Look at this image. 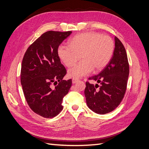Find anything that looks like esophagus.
Here are the masks:
<instances>
[{
  "label": "esophagus",
  "mask_w": 149,
  "mask_h": 149,
  "mask_svg": "<svg viewBox=\"0 0 149 149\" xmlns=\"http://www.w3.org/2000/svg\"><path fill=\"white\" fill-rule=\"evenodd\" d=\"M78 81H79V79L77 78H73V79H72V83H73V84L76 83Z\"/></svg>",
  "instance_id": "1"
}]
</instances>
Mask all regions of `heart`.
<instances>
[{
    "label": "heart",
    "instance_id": "b5f03b06",
    "mask_svg": "<svg viewBox=\"0 0 149 149\" xmlns=\"http://www.w3.org/2000/svg\"><path fill=\"white\" fill-rule=\"evenodd\" d=\"M69 46L60 45L57 54L67 67L73 66L81 57L82 61L68 71L70 77L79 78L94 71H101L111 61L114 43L109 36L96 32H86L74 36Z\"/></svg>",
    "mask_w": 149,
    "mask_h": 149
}]
</instances>
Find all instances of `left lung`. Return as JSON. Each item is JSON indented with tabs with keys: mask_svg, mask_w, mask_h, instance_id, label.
I'll return each instance as SVG.
<instances>
[{
	"mask_svg": "<svg viewBox=\"0 0 149 149\" xmlns=\"http://www.w3.org/2000/svg\"><path fill=\"white\" fill-rule=\"evenodd\" d=\"M114 41V51L109 63L97 75L88 78L96 81L100 86L98 84L86 83L84 95L87 106L99 114L114 110L123 100L127 87L129 74L127 53L119 38L115 37Z\"/></svg>",
	"mask_w": 149,
	"mask_h": 149,
	"instance_id": "obj_1",
	"label": "left lung"
}]
</instances>
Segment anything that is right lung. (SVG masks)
I'll return each mask as SVG.
<instances>
[{
    "label": "right lung",
    "mask_w": 149,
    "mask_h": 149,
    "mask_svg": "<svg viewBox=\"0 0 149 149\" xmlns=\"http://www.w3.org/2000/svg\"><path fill=\"white\" fill-rule=\"evenodd\" d=\"M48 31L26 49L21 67V84L30 109L45 118L56 116L63 109V98L68 93L72 80H63L66 70L61 63L57 49L71 34ZM56 85L52 88L51 84Z\"/></svg>",
    "instance_id": "right-lung-1"
}]
</instances>
